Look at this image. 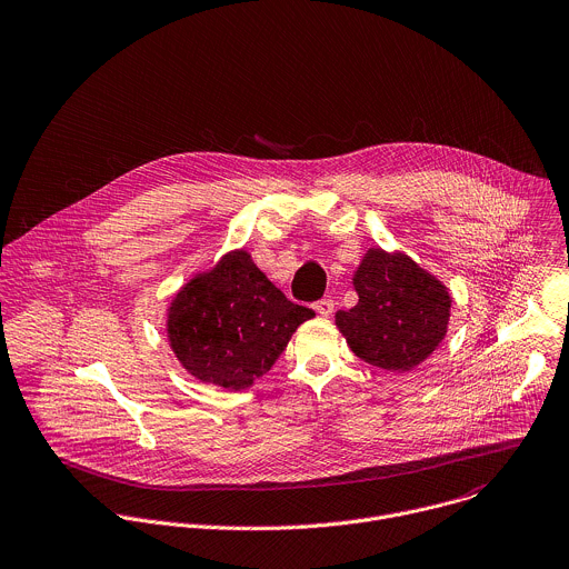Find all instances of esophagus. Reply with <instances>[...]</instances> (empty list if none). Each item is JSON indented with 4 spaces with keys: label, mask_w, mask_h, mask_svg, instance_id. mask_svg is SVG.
<instances>
[{
    "label": "esophagus",
    "mask_w": 569,
    "mask_h": 569,
    "mask_svg": "<svg viewBox=\"0 0 569 569\" xmlns=\"http://www.w3.org/2000/svg\"><path fill=\"white\" fill-rule=\"evenodd\" d=\"M332 308H335L332 299H321V301L315 303V310H317V315H321V317H328V315L332 312Z\"/></svg>",
    "instance_id": "obj_1"
}]
</instances>
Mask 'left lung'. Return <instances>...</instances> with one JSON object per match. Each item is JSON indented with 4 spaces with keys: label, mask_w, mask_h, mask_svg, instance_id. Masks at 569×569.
I'll list each match as a JSON object with an SVG mask.
<instances>
[{
    "label": "left lung",
    "mask_w": 569,
    "mask_h": 569,
    "mask_svg": "<svg viewBox=\"0 0 569 569\" xmlns=\"http://www.w3.org/2000/svg\"><path fill=\"white\" fill-rule=\"evenodd\" d=\"M352 286L359 301L339 310L335 323L350 350L370 366L413 370L445 339L449 288L405 252L368 248Z\"/></svg>",
    "instance_id": "obj_1"
}]
</instances>
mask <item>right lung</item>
<instances>
[{"mask_svg":"<svg viewBox=\"0 0 569 569\" xmlns=\"http://www.w3.org/2000/svg\"><path fill=\"white\" fill-rule=\"evenodd\" d=\"M310 317L315 312L286 299L248 250H232L173 295L167 339L180 366L197 380L243 391L272 368Z\"/></svg>","mask_w":569,"mask_h":569,"instance_id":"1","label":"right lung"}]
</instances>
